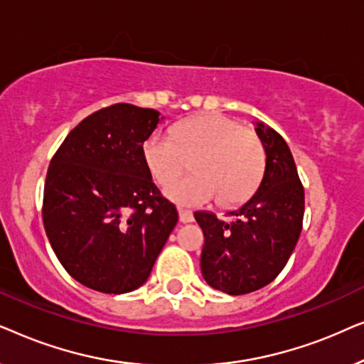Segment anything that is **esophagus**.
<instances>
[{
	"mask_svg": "<svg viewBox=\"0 0 364 364\" xmlns=\"http://www.w3.org/2000/svg\"><path fill=\"white\" fill-rule=\"evenodd\" d=\"M178 220L182 223H191L193 222V213L188 210H183V208H178Z\"/></svg>",
	"mask_w": 364,
	"mask_h": 364,
	"instance_id": "1",
	"label": "esophagus"
}]
</instances>
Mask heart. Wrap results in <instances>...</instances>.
I'll list each match as a JSON object with an SVG mask.
<instances>
[{
	"mask_svg": "<svg viewBox=\"0 0 364 364\" xmlns=\"http://www.w3.org/2000/svg\"><path fill=\"white\" fill-rule=\"evenodd\" d=\"M193 158L194 176L171 183ZM142 159L164 196L186 207H200L218 196L235 205L252 196L265 171V151L247 129L223 116H203L173 127L172 136L154 132L142 144Z\"/></svg>",
	"mask_w": 364,
	"mask_h": 364,
	"instance_id": "obj_1",
	"label": "heart"
}]
</instances>
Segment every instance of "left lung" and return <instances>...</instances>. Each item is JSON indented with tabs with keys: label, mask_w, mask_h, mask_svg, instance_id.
<instances>
[{
	"label": "left lung",
	"mask_w": 364,
	"mask_h": 364,
	"mask_svg": "<svg viewBox=\"0 0 364 364\" xmlns=\"http://www.w3.org/2000/svg\"><path fill=\"white\" fill-rule=\"evenodd\" d=\"M265 151V172L257 192L230 210L235 220L215 213H193L205 243L200 257L203 280L228 295L260 290L278 277L295 250L305 212V192L283 137L253 122Z\"/></svg>",
	"instance_id": "1"
}]
</instances>
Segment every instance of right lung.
<instances>
[{"label":"right lung","instance_id":"right-lung-1","mask_svg":"<svg viewBox=\"0 0 364 364\" xmlns=\"http://www.w3.org/2000/svg\"><path fill=\"white\" fill-rule=\"evenodd\" d=\"M161 121L154 109L114 104L79 122L54 154L44 228L58 260L84 287L137 290L177 225L176 205L161 197L142 159Z\"/></svg>","mask_w":364,"mask_h":364}]
</instances>
